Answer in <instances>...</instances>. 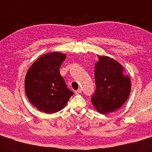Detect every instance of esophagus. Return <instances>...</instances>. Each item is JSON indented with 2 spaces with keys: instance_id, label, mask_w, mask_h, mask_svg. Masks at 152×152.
<instances>
[{
  "instance_id": "esophagus-1",
  "label": "esophagus",
  "mask_w": 152,
  "mask_h": 152,
  "mask_svg": "<svg viewBox=\"0 0 152 152\" xmlns=\"http://www.w3.org/2000/svg\"><path fill=\"white\" fill-rule=\"evenodd\" d=\"M81 93H82V90L80 89V88H79V89H78L77 90H76V91H75V93H76V95H78V94H80Z\"/></svg>"
}]
</instances>
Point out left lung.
<instances>
[{
	"mask_svg": "<svg viewBox=\"0 0 152 152\" xmlns=\"http://www.w3.org/2000/svg\"><path fill=\"white\" fill-rule=\"evenodd\" d=\"M124 69L114 59L99 56L95 64V91L92 103L101 114L114 112L129 97L131 83L129 76L123 74Z\"/></svg>",
	"mask_w": 152,
	"mask_h": 152,
	"instance_id": "obj_1",
	"label": "left lung"
}]
</instances>
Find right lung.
<instances>
[{"mask_svg": "<svg viewBox=\"0 0 152 152\" xmlns=\"http://www.w3.org/2000/svg\"><path fill=\"white\" fill-rule=\"evenodd\" d=\"M65 58V54L57 52L45 54L38 58L26 73L24 85L28 100L46 114L60 111L74 95L59 72Z\"/></svg>", "mask_w": 152, "mask_h": 152, "instance_id": "right-lung-1", "label": "right lung"}]
</instances>
